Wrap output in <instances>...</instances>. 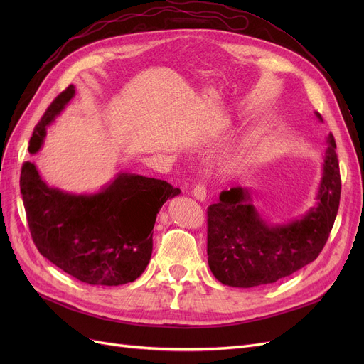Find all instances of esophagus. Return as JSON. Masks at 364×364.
Returning a JSON list of instances; mask_svg holds the SVG:
<instances>
[{
	"label": "esophagus",
	"mask_w": 364,
	"mask_h": 364,
	"mask_svg": "<svg viewBox=\"0 0 364 364\" xmlns=\"http://www.w3.org/2000/svg\"><path fill=\"white\" fill-rule=\"evenodd\" d=\"M192 196L199 200V202H205L206 200V187L203 184H198L193 190H192Z\"/></svg>",
	"instance_id": "obj_1"
}]
</instances>
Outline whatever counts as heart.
I'll use <instances>...</instances> for the list:
<instances>
[{
    "label": "heart",
    "mask_w": 364,
    "mask_h": 364,
    "mask_svg": "<svg viewBox=\"0 0 364 364\" xmlns=\"http://www.w3.org/2000/svg\"><path fill=\"white\" fill-rule=\"evenodd\" d=\"M251 143H252V137H251V136H246V137L243 139V141H242V144H240L237 153H235V155L225 162L224 168H225L227 171H233V169L239 168V165H242V162H243V159H245V156H246L247 150H250V147H251Z\"/></svg>",
    "instance_id": "obj_1"
}]
</instances>
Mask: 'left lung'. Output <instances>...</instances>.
<instances>
[{"label":"left lung","mask_w":364,"mask_h":364,"mask_svg":"<svg viewBox=\"0 0 364 364\" xmlns=\"http://www.w3.org/2000/svg\"><path fill=\"white\" fill-rule=\"evenodd\" d=\"M318 121L321 114L316 112ZM317 203L291 223H267L250 188L223 190L208 208V264L218 282L233 288L274 283L313 262L326 245L341 198L336 143L326 139Z\"/></svg>","instance_id":"left-lung-1"}]
</instances>
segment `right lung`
<instances>
[{"mask_svg": "<svg viewBox=\"0 0 364 364\" xmlns=\"http://www.w3.org/2000/svg\"><path fill=\"white\" fill-rule=\"evenodd\" d=\"M73 95L69 85L48 106L31 137L32 155ZM21 192L32 240L43 257L84 283L118 286L146 270L156 215L181 190L164 180L118 172L100 192L76 195L50 187L35 164L25 162Z\"/></svg>", "mask_w": 364, "mask_h": 364, "instance_id": "right-lung-1", "label": "right lung"}]
</instances>
